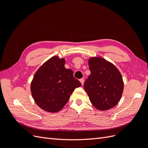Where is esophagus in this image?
Here are the masks:
<instances>
[{
    "instance_id": "esophagus-1",
    "label": "esophagus",
    "mask_w": 148,
    "mask_h": 148,
    "mask_svg": "<svg viewBox=\"0 0 148 148\" xmlns=\"http://www.w3.org/2000/svg\"><path fill=\"white\" fill-rule=\"evenodd\" d=\"M79 82H81V83H82V85H83V84H84V79L83 78H81L79 79Z\"/></svg>"
}]
</instances>
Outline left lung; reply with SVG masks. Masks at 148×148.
Returning <instances> with one entry per match:
<instances>
[{
	"mask_svg": "<svg viewBox=\"0 0 148 148\" xmlns=\"http://www.w3.org/2000/svg\"><path fill=\"white\" fill-rule=\"evenodd\" d=\"M91 74L84 83L91 104L99 110L113 108L120 101L123 91L122 76L113 64L102 57L88 60Z\"/></svg>",
	"mask_w": 148,
	"mask_h": 148,
	"instance_id": "1",
	"label": "left lung"
}]
</instances>
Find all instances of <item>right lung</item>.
Here are the masks:
<instances>
[{"label": "right lung", "mask_w": 148, "mask_h": 148, "mask_svg": "<svg viewBox=\"0 0 148 148\" xmlns=\"http://www.w3.org/2000/svg\"><path fill=\"white\" fill-rule=\"evenodd\" d=\"M64 58L53 56L39 67L31 83L34 102L48 112L60 111L69 101L75 88L82 83L73 77V71L66 69Z\"/></svg>", "instance_id": "right-lung-1"}]
</instances>
